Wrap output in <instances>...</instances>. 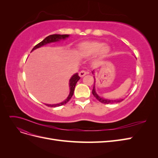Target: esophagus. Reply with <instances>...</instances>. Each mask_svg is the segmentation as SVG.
Segmentation results:
<instances>
[{"instance_id": "34e87169", "label": "esophagus", "mask_w": 158, "mask_h": 158, "mask_svg": "<svg viewBox=\"0 0 158 158\" xmlns=\"http://www.w3.org/2000/svg\"><path fill=\"white\" fill-rule=\"evenodd\" d=\"M86 74H87V71H85L84 70H81L80 73H79V76H80V77H83V76H84Z\"/></svg>"}]
</instances>
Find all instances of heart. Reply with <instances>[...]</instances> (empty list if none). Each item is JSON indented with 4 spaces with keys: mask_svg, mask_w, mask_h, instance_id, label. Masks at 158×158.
I'll list each match as a JSON object with an SVG mask.
<instances>
[{
    "mask_svg": "<svg viewBox=\"0 0 158 158\" xmlns=\"http://www.w3.org/2000/svg\"><path fill=\"white\" fill-rule=\"evenodd\" d=\"M109 51V47L104 45L103 43L98 41H85L78 47V52L80 55L88 56L95 54V58L98 60L104 58Z\"/></svg>",
    "mask_w": 158,
    "mask_h": 158,
    "instance_id": "heart-1",
    "label": "heart"
}]
</instances>
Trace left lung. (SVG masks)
Here are the masks:
<instances>
[{
    "instance_id": "8db88e82",
    "label": "left lung",
    "mask_w": 158,
    "mask_h": 158,
    "mask_svg": "<svg viewBox=\"0 0 158 158\" xmlns=\"http://www.w3.org/2000/svg\"><path fill=\"white\" fill-rule=\"evenodd\" d=\"M93 73V72H92ZM92 94L94 95V96L96 98L99 102H101L102 103L104 104H109V103H119V102H121L123 99H117V100H109V99H103L100 98L99 95L96 94L95 91V87H94V88L92 90Z\"/></svg>"
}]
</instances>
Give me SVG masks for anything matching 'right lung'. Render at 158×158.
Listing matches in <instances>:
<instances>
[{"label":"right lung","instance_id":"add662e5","mask_svg":"<svg viewBox=\"0 0 158 158\" xmlns=\"http://www.w3.org/2000/svg\"><path fill=\"white\" fill-rule=\"evenodd\" d=\"M69 36V35H59V34H53V35H50L49 36H47V37H45V39L43 40L42 41H41L39 44H37L32 49L31 51H33L34 49H37V48H39V47L46 45L47 44H49V43H51V42H55V41H59V40L61 39H66V37H68ZM80 77L78 76V73L75 74L74 76H73V77H72L70 80V83H69V85H70V94L69 95V97L67 98L65 101H64L63 102H62L60 103L59 104H55V105H48V104H45L48 107H59V106H63V105L66 104L68 102H69V100L71 99L72 96L74 94V88H75V85L77 83L78 81L80 80Z\"/></svg>","mask_w":158,"mask_h":158}]
</instances>
